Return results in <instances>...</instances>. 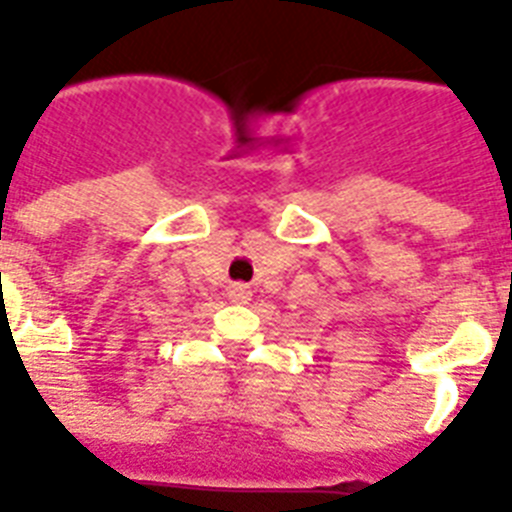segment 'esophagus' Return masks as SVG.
<instances>
[{
	"mask_svg": "<svg viewBox=\"0 0 512 512\" xmlns=\"http://www.w3.org/2000/svg\"><path fill=\"white\" fill-rule=\"evenodd\" d=\"M249 297H252V292H249L247 284H231V287H228V300H231V303L244 305L249 303Z\"/></svg>",
	"mask_w": 512,
	"mask_h": 512,
	"instance_id": "esophagus-1",
	"label": "esophagus"
}]
</instances>
